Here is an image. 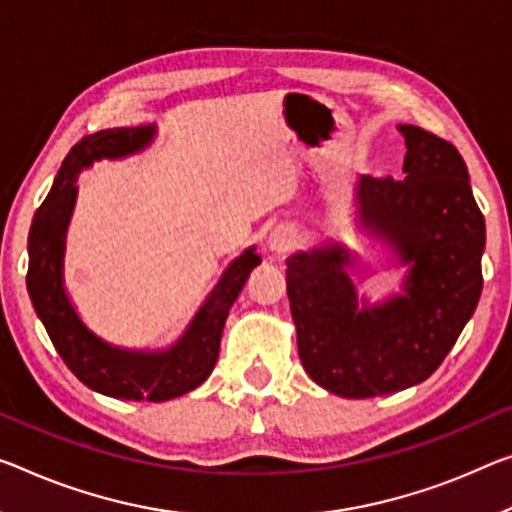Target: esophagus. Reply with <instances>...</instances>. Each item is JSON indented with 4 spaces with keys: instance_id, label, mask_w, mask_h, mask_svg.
<instances>
[{
    "instance_id": "34e87169",
    "label": "esophagus",
    "mask_w": 512,
    "mask_h": 512,
    "mask_svg": "<svg viewBox=\"0 0 512 512\" xmlns=\"http://www.w3.org/2000/svg\"><path fill=\"white\" fill-rule=\"evenodd\" d=\"M295 242H297V231L290 224H281L270 233L267 245H270L272 251H277V254H283V251L293 249Z\"/></svg>"
}]
</instances>
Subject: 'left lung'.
Listing matches in <instances>:
<instances>
[{"mask_svg": "<svg viewBox=\"0 0 512 512\" xmlns=\"http://www.w3.org/2000/svg\"><path fill=\"white\" fill-rule=\"evenodd\" d=\"M403 180L361 176L359 215L410 265L405 295L359 309L338 245L290 256L288 300L304 371L343 398L403 391L430 377L453 348L483 290L485 219L458 148L416 125Z\"/></svg>", "mask_w": 512, "mask_h": 512, "instance_id": "left-lung-1", "label": "left lung"}]
</instances>
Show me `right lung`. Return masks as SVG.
Wrapping results in <instances>:
<instances>
[{
    "label": "right lung",
    "mask_w": 512,
    "mask_h": 512,
    "mask_svg": "<svg viewBox=\"0 0 512 512\" xmlns=\"http://www.w3.org/2000/svg\"><path fill=\"white\" fill-rule=\"evenodd\" d=\"M153 132V128L102 130L82 137L70 148L50 194L45 196L31 222L27 290L47 336L77 380L112 398L160 403L183 396L208 380L217 364L219 343L231 306L245 288L251 270L261 263V256L254 249H247L240 258H235L208 302L196 313L190 329L171 350H119L100 341L84 327L68 302L61 279L64 235L75 206L77 174L93 160L139 151L153 139Z\"/></svg>",
    "instance_id": "obj_1"
}]
</instances>
